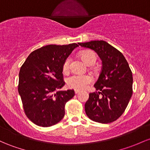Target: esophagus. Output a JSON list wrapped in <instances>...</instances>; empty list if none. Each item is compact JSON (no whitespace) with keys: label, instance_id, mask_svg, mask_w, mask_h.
Returning a JSON list of instances; mask_svg holds the SVG:
<instances>
[{"label":"esophagus","instance_id":"obj_1","mask_svg":"<svg viewBox=\"0 0 150 150\" xmlns=\"http://www.w3.org/2000/svg\"><path fill=\"white\" fill-rule=\"evenodd\" d=\"M80 90H75V94H78L79 93H80Z\"/></svg>","mask_w":150,"mask_h":150}]
</instances>
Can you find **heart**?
Returning a JSON list of instances; mask_svg holds the SVG:
<instances>
[{"label":"heart","instance_id":"b5f03b06","mask_svg":"<svg viewBox=\"0 0 150 150\" xmlns=\"http://www.w3.org/2000/svg\"><path fill=\"white\" fill-rule=\"evenodd\" d=\"M82 59L87 65H94L96 62L97 56L96 54L93 51L86 50L83 51L80 54ZM70 58L67 57L63 62L62 65V70L63 72H67L70 68ZM93 77L90 75H80V74H73L71 76L67 78V85L70 88L75 89V90H83L93 83Z\"/></svg>","mask_w":150,"mask_h":150}]
</instances>
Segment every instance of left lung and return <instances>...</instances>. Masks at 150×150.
<instances>
[{
  "instance_id": "8db88e82",
  "label": "left lung",
  "mask_w": 150,
  "mask_h": 150,
  "mask_svg": "<svg viewBox=\"0 0 150 150\" xmlns=\"http://www.w3.org/2000/svg\"><path fill=\"white\" fill-rule=\"evenodd\" d=\"M95 51L102 60V70L94 85L101 94L90 93L85 105L86 115L93 121L107 124L120 117L132 95V73L122 52L104 40L78 43Z\"/></svg>"
}]
</instances>
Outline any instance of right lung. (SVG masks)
<instances>
[{
  "instance_id": "right-lung-1",
  "label": "right lung",
  "mask_w": 150,
  "mask_h": 150,
  "mask_svg": "<svg viewBox=\"0 0 150 150\" xmlns=\"http://www.w3.org/2000/svg\"><path fill=\"white\" fill-rule=\"evenodd\" d=\"M76 43L48 45L31 52L19 72L18 93L26 116L35 125L50 127L65 115V105L73 98V90L65 85L62 65Z\"/></svg>"
}]
</instances>
